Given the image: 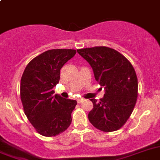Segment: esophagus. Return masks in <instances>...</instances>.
I'll return each mask as SVG.
<instances>
[{"mask_svg":"<svg viewBox=\"0 0 160 160\" xmlns=\"http://www.w3.org/2000/svg\"><path fill=\"white\" fill-rule=\"evenodd\" d=\"M83 100H84V99H83V98H78L77 100V102H78V104H80V103H82V102Z\"/></svg>","mask_w":160,"mask_h":160,"instance_id":"1","label":"esophagus"}]
</instances>
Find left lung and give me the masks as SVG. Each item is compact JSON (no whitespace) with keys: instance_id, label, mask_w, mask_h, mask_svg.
Masks as SVG:
<instances>
[{"instance_id":"1","label":"left lung","mask_w":160,"mask_h":160,"mask_svg":"<svg viewBox=\"0 0 160 160\" xmlns=\"http://www.w3.org/2000/svg\"><path fill=\"white\" fill-rule=\"evenodd\" d=\"M91 65L95 79L105 89L88 115L91 124L104 132L119 130L131 115L138 95V81L133 65L122 54L105 46L77 49Z\"/></svg>"}]
</instances>
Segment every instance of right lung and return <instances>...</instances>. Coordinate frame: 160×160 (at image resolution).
<instances>
[{"label":"right lung","mask_w":160,"mask_h":160,"mask_svg":"<svg viewBox=\"0 0 160 160\" xmlns=\"http://www.w3.org/2000/svg\"><path fill=\"white\" fill-rule=\"evenodd\" d=\"M74 49H51L29 62L20 82L24 113L36 131L45 137L60 134L71 125L77 101L54 95L62 67L75 55Z\"/></svg>","instance_id":"add662e5"}]
</instances>
